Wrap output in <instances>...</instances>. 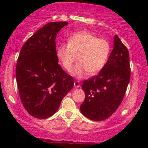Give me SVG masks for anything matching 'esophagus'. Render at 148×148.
Wrapping results in <instances>:
<instances>
[{
    "instance_id": "1",
    "label": "esophagus",
    "mask_w": 148,
    "mask_h": 148,
    "mask_svg": "<svg viewBox=\"0 0 148 148\" xmlns=\"http://www.w3.org/2000/svg\"><path fill=\"white\" fill-rule=\"evenodd\" d=\"M74 86L75 88H79L80 86V82L79 81H75L74 82Z\"/></svg>"
}]
</instances>
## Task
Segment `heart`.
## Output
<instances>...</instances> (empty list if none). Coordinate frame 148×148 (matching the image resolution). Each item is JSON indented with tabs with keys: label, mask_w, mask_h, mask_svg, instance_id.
Wrapping results in <instances>:
<instances>
[{
	"label": "heart",
	"mask_w": 148,
	"mask_h": 148,
	"mask_svg": "<svg viewBox=\"0 0 148 148\" xmlns=\"http://www.w3.org/2000/svg\"><path fill=\"white\" fill-rule=\"evenodd\" d=\"M110 53V44L104 38H99L90 31L76 32L69 37L68 43L58 46L56 56L62 66L69 71L79 55L78 64L71 69V74L82 79L99 73L104 68Z\"/></svg>",
	"instance_id": "1"
}]
</instances>
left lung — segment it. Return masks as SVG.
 I'll use <instances>...</instances> for the list:
<instances>
[{"mask_svg": "<svg viewBox=\"0 0 148 148\" xmlns=\"http://www.w3.org/2000/svg\"><path fill=\"white\" fill-rule=\"evenodd\" d=\"M113 49L99 74L83 82L85 99L80 106L83 115L93 121L110 117L123 99L130 79V55L118 36Z\"/></svg>", "mask_w": 148, "mask_h": 148, "instance_id": "left-lung-1", "label": "left lung"}]
</instances>
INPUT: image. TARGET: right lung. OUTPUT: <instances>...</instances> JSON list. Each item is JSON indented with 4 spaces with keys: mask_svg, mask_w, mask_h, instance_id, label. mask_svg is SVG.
Wrapping results in <instances>:
<instances>
[{
    "mask_svg": "<svg viewBox=\"0 0 148 148\" xmlns=\"http://www.w3.org/2000/svg\"><path fill=\"white\" fill-rule=\"evenodd\" d=\"M67 22H50L37 31L21 49L16 77L20 98L34 117L46 119L56 112L74 86L72 77L58 63L57 34Z\"/></svg>",
    "mask_w": 148,
    "mask_h": 148,
    "instance_id": "obj_1",
    "label": "right lung"
}]
</instances>
